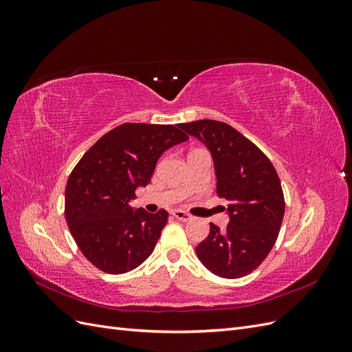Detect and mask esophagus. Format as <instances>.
Wrapping results in <instances>:
<instances>
[{
  "label": "esophagus",
  "mask_w": 352,
  "mask_h": 352,
  "mask_svg": "<svg viewBox=\"0 0 352 352\" xmlns=\"http://www.w3.org/2000/svg\"><path fill=\"white\" fill-rule=\"evenodd\" d=\"M173 216H175V219H177V220H180V221H189V220H192V216L188 214V212H185V211H182V210H175V211H173Z\"/></svg>",
  "instance_id": "34e87169"
}]
</instances>
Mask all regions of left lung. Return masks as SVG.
<instances>
[{
  "mask_svg": "<svg viewBox=\"0 0 352 352\" xmlns=\"http://www.w3.org/2000/svg\"><path fill=\"white\" fill-rule=\"evenodd\" d=\"M179 127L208 148L216 192L229 201L228 228L220 230L210 223L208 236L195 248L198 258L220 278H243L278 239L285 214L280 179L260 148L232 126L207 119Z\"/></svg>",
  "mask_w": 352,
  "mask_h": 352,
  "instance_id": "obj_1",
  "label": "left lung"
}]
</instances>
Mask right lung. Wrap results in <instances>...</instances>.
I'll list each match as a JSON object with an SVG mask.
<instances>
[{
  "mask_svg": "<svg viewBox=\"0 0 352 352\" xmlns=\"http://www.w3.org/2000/svg\"><path fill=\"white\" fill-rule=\"evenodd\" d=\"M188 140L177 124L123 123L83 154L67 180L65 216L95 267L122 274L150 257L168 212L151 214L131 202L138 188L151 182L162 154Z\"/></svg>",
  "mask_w": 352,
  "mask_h": 352,
  "instance_id": "add662e5",
  "label": "right lung"
}]
</instances>
